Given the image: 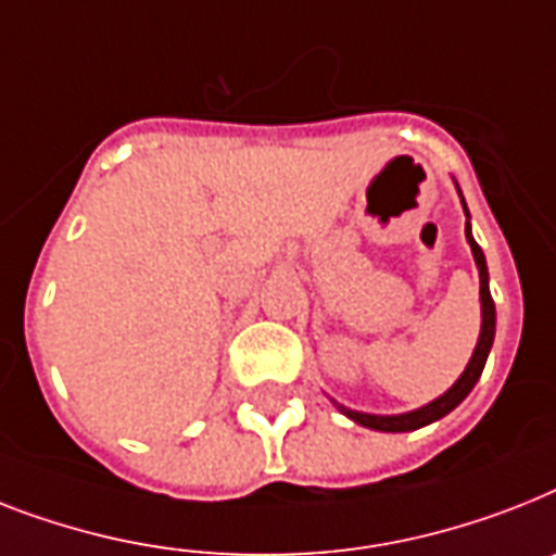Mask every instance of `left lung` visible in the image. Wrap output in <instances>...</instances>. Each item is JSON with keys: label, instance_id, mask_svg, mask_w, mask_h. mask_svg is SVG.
Instances as JSON below:
<instances>
[{"label": "left lung", "instance_id": "1", "mask_svg": "<svg viewBox=\"0 0 556 556\" xmlns=\"http://www.w3.org/2000/svg\"><path fill=\"white\" fill-rule=\"evenodd\" d=\"M466 237H468V242H471L473 263H477V268H480V296H482V331H480V342H477V349H473L471 363H468V368L463 371V377H459V380L451 386V391H445V394H442L440 400H434V403H428L426 408L410 410V414H400V417H374V414H359V410H349L340 405L342 414L354 419V422H359V426L374 428V431H391V434H396V431H417V428L428 426V422H434V419L445 417L448 410L457 408V405L463 403L468 394H471V388L477 386V380H480L482 368H485V359H489L491 342H494L497 311H494V300H491V291H489V268H485V254H482V248L473 242L471 228H468V219H466Z\"/></svg>", "mask_w": 556, "mask_h": 556}]
</instances>
